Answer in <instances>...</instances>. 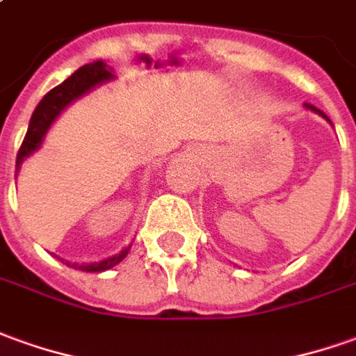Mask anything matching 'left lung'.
Segmentation results:
<instances>
[{"instance_id": "left-lung-1", "label": "left lung", "mask_w": 356, "mask_h": 356, "mask_svg": "<svg viewBox=\"0 0 356 356\" xmlns=\"http://www.w3.org/2000/svg\"><path fill=\"white\" fill-rule=\"evenodd\" d=\"M306 108H310V110H314V112H318V114H320V116H323V118H325V120H327V122H330V118L325 116V114H323L322 110H318V108L312 106V104H306Z\"/></svg>"}]
</instances>
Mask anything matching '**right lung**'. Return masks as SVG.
I'll return each mask as SVG.
<instances>
[{"label": "right lung", "instance_id": "1", "mask_svg": "<svg viewBox=\"0 0 356 356\" xmlns=\"http://www.w3.org/2000/svg\"><path fill=\"white\" fill-rule=\"evenodd\" d=\"M108 79H112V73L106 70L104 61L97 60L79 67L61 85L54 87L50 92H46L44 99L38 102V106L34 108L31 124H29V129H26V136L23 139V145L19 149V153H17V164H15L17 170L21 168V163H23L24 159L40 147L48 127L51 126V122L56 118L60 116L61 110L67 104H71L75 99H79L81 95L89 92L92 87H97L99 83H104ZM127 252H129V248L122 250L120 254L108 257V259H102V261H95V264H89V266H75L73 264V267H81L85 271H104V269L118 266L127 256Z\"/></svg>", "mask_w": 356, "mask_h": 356}]
</instances>
